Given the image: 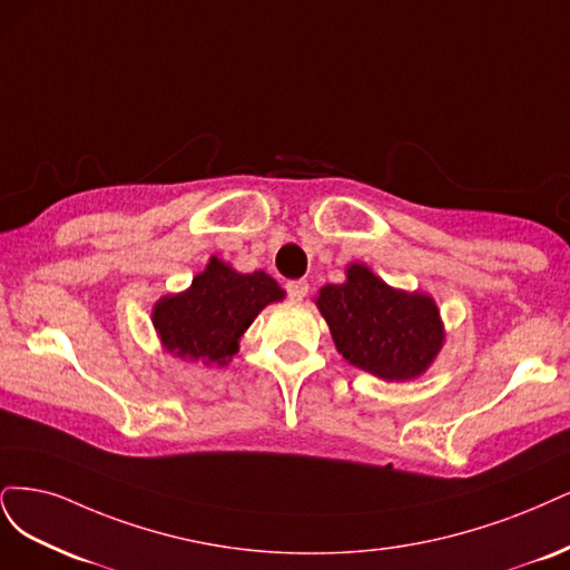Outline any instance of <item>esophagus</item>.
<instances>
[{
  "instance_id": "1",
  "label": "esophagus",
  "mask_w": 570,
  "mask_h": 570,
  "mask_svg": "<svg viewBox=\"0 0 570 570\" xmlns=\"http://www.w3.org/2000/svg\"><path fill=\"white\" fill-rule=\"evenodd\" d=\"M307 282L305 279H296V282H288L286 284V293L291 301H303L307 296Z\"/></svg>"
}]
</instances>
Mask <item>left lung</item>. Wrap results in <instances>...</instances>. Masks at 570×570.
Returning a JSON list of instances; mask_svg holds the SVG:
<instances>
[{"label": "left lung", "mask_w": 570, "mask_h": 570, "mask_svg": "<svg viewBox=\"0 0 570 570\" xmlns=\"http://www.w3.org/2000/svg\"><path fill=\"white\" fill-rule=\"evenodd\" d=\"M317 307L338 353L385 381L426 372L443 345L435 303L421 293L391 288L364 265L347 267L345 284L324 286Z\"/></svg>", "instance_id": "left-lung-1"}]
</instances>
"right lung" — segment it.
Masks as SVG:
<instances>
[{
  "instance_id": "1",
  "label": "right lung",
  "mask_w": 570,
  "mask_h": 570,
  "mask_svg": "<svg viewBox=\"0 0 570 570\" xmlns=\"http://www.w3.org/2000/svg\"><path fill=\"white\" fill-rule=\"evenodd\" d=\"M282 298L284 291L269 274H238L213 258L187 293L156 303L154 326L163 345L177 357L225 364L258 312Z\"/></svg>"
}]
</instances>
